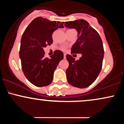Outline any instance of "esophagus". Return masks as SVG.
Returning a JSON list of instances; mask_svg holds the SVG:
<instances>
[{
    "mask_svg": "<svg viewBox=\"0 0 124 124\" xmlns=\"http://www.w3.org/2000/svg\"><path fill=\"white\" fill-rule=\"evenodd\" d=\"M63 56H64V59L66 58V54H63Z\"/></svg>",
    "mask_w": 124,
    "mask_h": 124,
    "instance_id": "34e87169",
    "label": "esophagus"
}]
</instances>
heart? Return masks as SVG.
Wrapping results in <instances>:
<instances>
[{
  "label": "heart",
  "instance_id": "heart-1",
  "mask_svg": "<svg viewBox=\"0 0 124 124\" xmlns=\"http://www.w3.org/2000/svg\"><path fill=\"white\" fill-rule=\"evenodd\" d=\"M61 49L63 51H65L66 50V47H65V46H62V47H61Z\"/></svg>",
  "mask_w": 124,
  "mask_h": 124
}]
</instances>
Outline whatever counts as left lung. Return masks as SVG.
I'll list each match as a JSON object with an SVG mask.
<instances>
[{
	"label": "left lung",
	"mask_w": 124,
	"mask_h": 124,
	"mask_svg": "<svg viewBox=\"0 0 124 124\" xmlns=\"http://www.w3.org/2000/svg\"><path fill=\"white\" fill-rule=\"evenodd\" d=\"M64 25L75 28L79 34L71 49V54L82 55L77 61L72 55H66L69 64L66 70L67 80L69 84L76 87H87L96 80L101 70L104 54L101 38L85 20L66 21Z\"/></svg>",
	"instance_id": "8db88e82"
}]
</instances>
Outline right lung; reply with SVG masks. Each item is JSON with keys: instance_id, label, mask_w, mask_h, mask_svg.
<instances>
[{"instance_id": "right-lung-1", "label": "right lung", "mask_w": 124, "mask_h": 124, "mask_svg": "<svg viewBox=\"0 0 124 124\" xmlns=\"http://www.w3.org/2000/svg\"><path fill=\"white\" fill-rule=\"evenodd\" d=\"M63 27L60 21L38 17L31 21L23 34L19 52L21 68L27 79L35 86L50 85L54 71L63 59V54L60 50L54 51L51 58L44 56V48L53 42L54 31Z\"/></svg>"}]
</instances>
